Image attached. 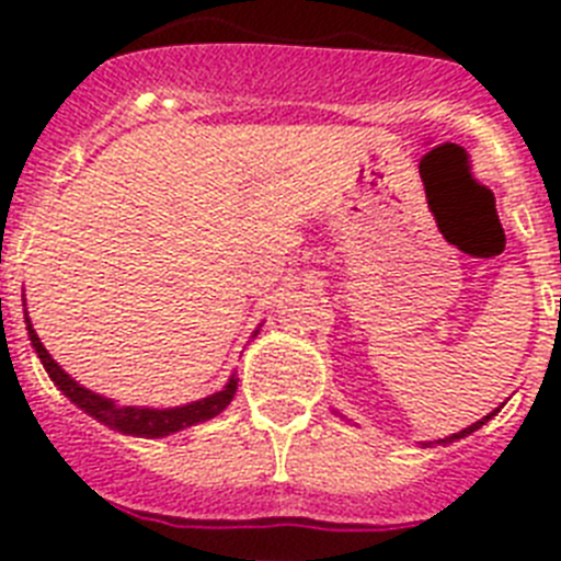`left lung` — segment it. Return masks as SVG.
<instances>
[{
	"instance_id": "left-lung-1",
	"label": "left lung",
	"mask_w": 561,
	"mask_h": 561,
	"mask_svg": "<svg viewBox=\"0 0 561 561\" xmlns=\"http://www.w3.org/2000/svg\"><path fill=\"white\" fill-rule=\"evenodd\" d=\"M500 408H503V404H500ZM500 408L492 410V413H489V415H483V419H480V421H474V424H469V427H466V430H460V433H453V435H447V438H438V440H427V444H421V447H433V444H440V447H447V444H455V440L466 438V435L478 433V430L483 427L485 421H492L494 415L500 413ZM334 413H336V410H334ZM336 415H340V419H345V415H342V413H336Z\"/></svg>"
}]
</instances>
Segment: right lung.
Instances as JSON below:
<instances>
[{
    "label": "right lung",
    "mask_w": 561,
    "mask_h": 561,
    "mask_svg": "<svg viewBox=\"0 0 561 561\" xmlns=\"http://www.w3.org/2000/svg\"><path fill=\"white\" fill-rule=\"evenodd\" d=\"M24 323H27L30 345H33V351H36L38 359H42L49 379L56 381V388L61 390L76 408H81L83 413L92 415L95 421L106 424L108 430H117V433L123 435H134V438H165V435L180 433V430H187L193 427V424H202V421H210L219 413H225L227 404H230L232 396H236L238 390V376L232 374L219 393H210L199 401H187V404H180V408H134V404H117V401L106 399V396L78 385V381L49 356V351L42 345L33 323H30L27 309H24Z\"/></svg>",
    "instance_id": "add662e5"
}]
</instances>
